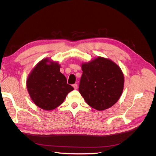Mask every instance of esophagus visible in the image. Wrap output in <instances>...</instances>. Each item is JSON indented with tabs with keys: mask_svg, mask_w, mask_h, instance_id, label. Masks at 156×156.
<instances>
[{
	"mask_svg": "<svg viewBox=\"0 0 156 156\" xmlns=\"http://www.w3.org/2000/svg\"><path fill=\"white\" fill-rule=\"evenodd\" d=\"M73 87L75 88V89H77V84H73Z\"/></svg>",
	"mask_w": 156,
	"mask_h": 156,
	"instance_id": "34e87169",
	"label": "esophagus"
}]
</instances>
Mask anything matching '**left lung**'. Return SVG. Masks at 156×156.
I'll return each instance as SVG.
<instances>
[{
	"label": "left lung",
	"instance_id": "left-lung-1",
	"mask_svg": "<svg viewBox=\"0 0 156 156\" xmlns=\"http://www.w3.org/2000/svg\"><path fill=\"white\" fill-rule=\"evenodd\" d=\"M79 91L87 104L98 111L110 108L120 98L124 75L112 61L98 57L82 65Z\"/></svg>",
	"mask_w": 156,
	"mask_h": 156
}]
</instances>
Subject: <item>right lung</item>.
I'll list each match as a JSON object with an SVG mask.
<instances>
[{"instance_id":"1","label":"right lung","mask_w":156,"mask_h":156,"mask_svg":"<svg viewBox=\"0 0 156 156\" xmlns=\"http://www.w3.org/2000/svg\"><path fill=\"white\" fill-rule=\"evenodd\" d=\"M44 59L33 69L27 79V86L35 104L44 110H52L62 104L67 94L72 91V86L60 72L57 62Z\"/></svg>"}]
</instances>
